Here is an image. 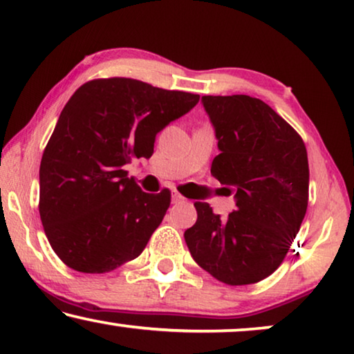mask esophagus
Returning a JSON list of instances; mask_svg holds the SVG:
<instances>
[{
    "instance_id": "obj_1",
    "label": "esophagus",
    "mask_w": 354,
    "mask_h": 354,
    "mask_svg": "<svg viewBox=\"0 0 354 354\" xmlns=\"http://www.w3.org/2000/svg\"><path fill=\"white\" fill-rule=\"evenodd\" d=\"M182 201H185V198H183L178 192H172V203H182Z\"/></svg>"
}]
</instances>
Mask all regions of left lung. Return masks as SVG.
<instances>
[{"mask_svg":"<svg viewBox=\"0 0 354 354\" xmlns=\"http://www.w3.org/2000/svg\"><path fill=\"white\" fill-rule=\"evenodd\" d=\"M221 153L211 174L235 193L236 209L214 214L195 203L185 230L198 266L227 285H250L282 264L308 209L309 166L303 138L275 111L248 95L203 96Z\"/></svg>","mask_w":354,"mask_h":354,"instance_id":"1","label":"left lung"}]
</instances>
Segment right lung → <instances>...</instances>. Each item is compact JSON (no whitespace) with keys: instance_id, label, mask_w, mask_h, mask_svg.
<instances>
[{"instance_id":"add662e5","label":"right lung","mask_w":354,"mask_h":354,"mask_svg":"<svg viewBox=\"0 0 354 354\" xmlns=\"http://www.w3.org/2000/svg\"><path fill=\"white\" fill-rule=\"evenodd\" d=\"M200 95L127 77L75 90L40 164V219L67 268L104 274L142 254L171 206V190L145 193L125 164L153 154L156 133Z\"/></svg>"}]
</instances>
